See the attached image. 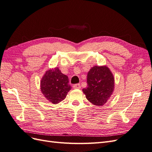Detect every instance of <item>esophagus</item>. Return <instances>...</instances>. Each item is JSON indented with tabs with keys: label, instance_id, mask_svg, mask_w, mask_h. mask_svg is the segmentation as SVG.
<instances>
[{
	"label": "esophagus",
	"instance_id": "34e87169",
	"mask_svg": "<svg viewBox=\"0 0 152 152\" xmlns=\"http://www.w3.org/2000/svg\"><path fill=\"white\" fill-rule=\"evenodd\" d=\"M73 89H80L81 86H80V84H74V85L73 86Z\"/></svg>",
	"mask_w": 152,
	"mask_h": 152
}]
</instances>
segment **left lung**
<instances>
[{
	"label": "left lung",
	"mask_w": 152,
	"mask_h": 152,
	"mask_svg": "<svg viewBox=\"0 0 152 152\" xmlns=\"http://www.w3.org/2000/svg\"><path fill=\"white\" fill-rule=\"evenodd\" d=\"M114 82L112 73L107 66H94L87 73V86L82 91L91 103L102 106L112 94Z\"/></svg>",
	"instance_id": "8db88e82"
}]
</instances>
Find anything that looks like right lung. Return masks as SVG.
I'll list each match as a JSON object with an SVG mask.
<instances>
[{
	"label": "right lung",
	"mask_w": 152,
	"mask_h": 152,
	"mask_svg": "<svg viewBox=\"0 0 152 152\" xmlns=\"http://www.w3.org/2000/svg\"><path fill=\"white\" fill-rule=\"evenodd\" d=\"M68 77L58 67L48 70L40 81L42 93L49 102L57 104L65 99L72 88Z\"/></svg>",
	"instance_id": "1"
}]
</instances>
